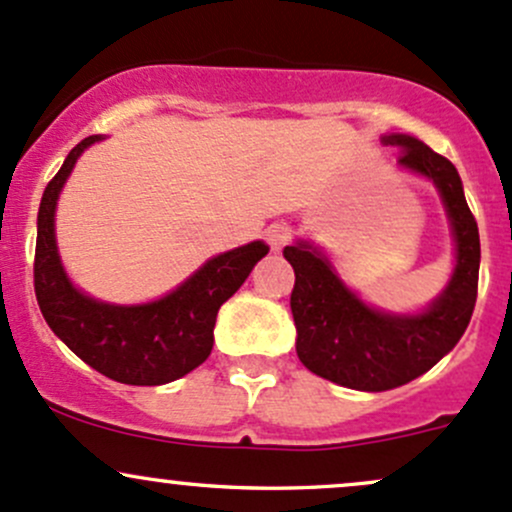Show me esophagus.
<instances>
[{
	"label": "esophagus",
	"mask_w": 512,
	"mask_h": 512,
	"mask_svg": "<svg viewBox=\"0 0 512 512\" xmlns=\"http://www.w3.org/2000/svg\"><path fill=\"white\" fill-rule=\"evenodd\" d=\"M289 238H292V230H289V225L274 223L267 228V242H270V247L274 252L282 250V247L289 242Z\"/></svg>",
	"instance_id": "1"
}]
</instances>
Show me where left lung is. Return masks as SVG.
Listing matches in <instances>:
<instances>
[{
	"label": "left lung",
	"mask_w": 512,
	"mask_h": 512,
	"mask_svg": "<svg viewBox=\"0 0 512 512\" xmlns=\"http://www.w3.org/2000/svg\"><path fill=\"white\" fill-rule=\"evenodd\" d=\"M383 144L400 152V169L432 181L444 203L456 265L439 297L417 314L375 309L346 287L314 242L297 240L284 247L297 274L292 316L299 360L319 378L363 392L410 383L459 343L476 306L481 265L478 225L456 166L410 134H385Z\"/></svg>",
	"instance_id": "obj_1"
}]
</instances>
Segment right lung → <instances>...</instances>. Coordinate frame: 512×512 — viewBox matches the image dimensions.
I'll return each mask as SVG.
<instances>
[{"label": "right lung", "mask_w": 512, "mask_h": 512, "mask_svg": "<svg viewBox=\"0 0 512 512\" xmlns=\"http://www.w3.org/2000/svg\"><path fill=\"white\" fill-rule=\"evenodd\" d=\"M102 139L93 134L75 144L43 191L36 223V299L51 331L90 368L125 385H164L211 355L218 309L270 247L255 240L215 255L179 287L147 304H110L80 292L58 255L56 203L80 154Z\"/></svg>", "instance_id": "1"}]
</instances>
